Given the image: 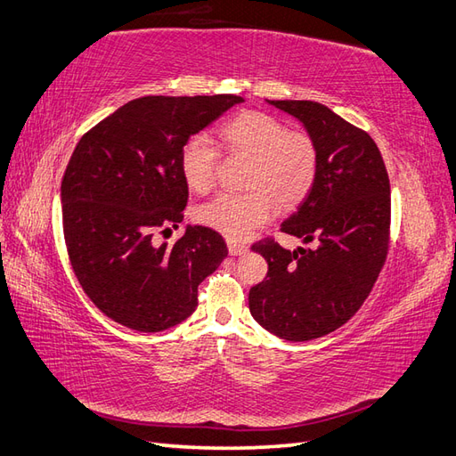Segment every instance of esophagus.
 I'll return each mask as SVG.
<instances>
[{
	"mask_svg": "<svg viewBox=\"0 0 456 456\" xmlns=\"http://www.w3.org/2000/svg\"><path fill=\"white\" fill-rule=\"evenodd\" d=\"M228 251H230V256H241L248 251V246L240 244V241H234V240H228Z\"/></svg>",
	"mask_w": 456,
	"mask_h": 456,
	"instance_id": "1",
	"label": "esophagus"
}]
</instances>
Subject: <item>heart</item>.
Listing matches in <instances>:
<instances>
[{
  "label": "heart",
  "instance_id": "b5f03b06",
  "mask_svg": "<svg viewBox=\"0 0 456 456\" xmlns=\"http://www.w3.org/2000/svg\"><path fill=\"white\" fill-rule=\"evenodd\" d=\"M230 154L249 158L248 193H220L195 212L202 226L230 240H244L275 216L308 197L318 175L320 151L308 133L289 130L285 120L261 110H244L218 128ZM220 151L205 134L187 138L179 150V169L195 193H207L216 179Z\"/></svg>",
  "mask_w": 456,
  "mask_h": 456
}]
</instances>
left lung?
I'll use <instances>...</instances> for the list:
<instances>
[{"label":"left lung","mask_w":456,"mask_h":456,"mask_svg":"<svg viewBox=\"0 0 456 456\" xmlns=\"http://www.w3.org/2000/svg\"><path fill=\"white\" fill-rule=\"evenodd\" d=\"M316 140L318 175L281 232L314 248L295 251L265 238L251 246L267 277L249 290L259 326L287 341H310L355 316L387 261L390 181L374 140L316 101H269Z\"/></svg>","instance_id":"left-lung-1"}]
</instances>
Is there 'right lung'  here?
<instances>
[{"label":"right lung","mask_w":456,"mask_h":456,"mask_svg":"<svg viewBox=\"0 0 456 456\" xmlns=\"http://www.w3.org/2000/svg\"><path fill=\"white\" fill-rule=\"evenodd\" d=\"M241 101L133 99L77 142L60 187L68 256L86 295L120 326L154 333L187 320L199 285L228 256L207 226H187L174 246H156L154 232L183 220L181 146Z\"/></svg>","instance_id":"add662e5"}]
</instances>
